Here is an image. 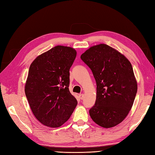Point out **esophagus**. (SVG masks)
Returning <instances> with one entry per match:
<instances>
[{"mask_svg": "<svg viewBox=\"0 0 155 155\" xmlns=\"http://www.w3.org/2000/svg\"><path fill=\"white\" fill-rule=\"evenodd\" d=\"M79 98H80L81 100H83V97H84V95H83V94H80L79 95Z\"/></svg>", "mask_w": 155, "mask_h": 155, "instance_id": "obj_1", "label": "esophagus"}]
</instances>
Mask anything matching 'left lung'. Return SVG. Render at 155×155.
<instances>
[{"label": "left lung", "instance_id": "left-lung-1", "mask_svg": "<svg viewBox=\"0 0 155 155\" xmlns=\"http://www.w3.org/2000/svg\"><path fill=\"white\" fill-rule=\"evenodd\" d=\"M81 59L92 70L97 85L95 105L89 110L91 118L102 127H113L127 116L137 94L132 65L105 44L91 46Z\"/></svg>", "mask_w": 155, "mask_h": 155}]
</instances>
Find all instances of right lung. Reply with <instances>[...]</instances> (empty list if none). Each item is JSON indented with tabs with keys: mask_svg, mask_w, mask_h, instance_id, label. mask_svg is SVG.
Segmentation results:
<instances>
[{
	"mask_svg": "<svg viewBox=\"0 0 155 155\" xmlns=\"http://www.w3.org/2000/svg\"><path fill=\"white\" fill-rule=\"evenodd\" d=\"M75 49L56 46L37 57L30 65L25 94L37 120L49 127H59L70 118L78 101L69 91L70 67Z\"/></svg>",
	"mask_w": 155,
	"mask_h": 155,
	"instance_id": "add662e5",
	"label": "right lung"
}]
</instances>
